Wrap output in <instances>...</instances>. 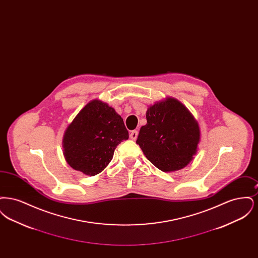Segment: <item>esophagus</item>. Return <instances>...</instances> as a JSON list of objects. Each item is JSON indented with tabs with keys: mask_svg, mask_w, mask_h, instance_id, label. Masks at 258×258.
I'll return each mask as SVG.
<instances>
[{
	"mask_svg": "<svg viewBox=\"0 0 258 258\" xmlns=\"http://www.w3.org/2000/svg\"><path fill=\"white\" fill-rule=\"evenodd\" d=\"M137 136H138V132H137V131H133V132L130 134V137H131V139H133V140H136Z\"/></svg>",
	"mask_w": 258,
	"mask_h": 258,
	"instance_id": "esophagus-1",
	"label": "esophagus"
}]
</instances>
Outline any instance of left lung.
Listing matches in <instances>:
<instances>
[{"label": "left lung", "instance_id": "obj_1", "mask_svg": "<svg viewBox=\"0 0 258 258\" xmlns=\"http://www.w3.org/2000/svg\"><path fill=\"white\" fill-rule=\"evenodd\" d=\"M146 119L136 143L148 160L161 171L186 166L200 140L199 125L191 113L179 100L167 98L150 106Z\"/></svg>", "mask_w": 258, "mask_h": 258}]
</instances>
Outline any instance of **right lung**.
<instances>
[{"mask_svg": "<svg viewBox=\"0 0 258 258\" xmlns=\"http://www.w3.org/2000/svg\"><path fill=\"white\" fill-rule=\"evenodd\" d=\"M128 139L122 117L100 100L90 101L67 127L62 148L75 170L95 176L110 162L116 147Z\"/></svg>", "mask_w": 258, "mask_h": 258, "instance_id": "obj_1", "label": "right lung"}]
</instances>
